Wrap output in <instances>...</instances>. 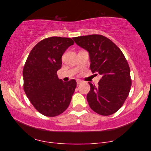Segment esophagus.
I'll list each match as a JSON object with an SVG mask.
<instances>
[{"mask_svg": "<svg viewBox=\"0 0 151 151\" xmlns=\"http://www.w3.org/2000/svg\"><path fill=\"white\" fill-rule=\"evenodd\" d=\"M76 82H77V84H80L82 82V80H77V81H76Z\"/></svg>", "mask_w": 151, "mask_h": 151, "instance_id": "1", "label": "esophagus"}]
</instances>
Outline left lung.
I'll use <instances>...</instances> for the list:
<instances>
[{
  "instance_id": "obj_1",
  "label": "left lung",
  "mask_w": 151,
  "mask_h": 151,
  "mask_svg": "<svg viewBox=\"0 0 151 151\" xmlns=\"http://www.w3.org/2000/svg\"><path fill=\"white\" fill-rule=\"evenodd\" d=\"M73 39L88 52L92 73L102 76L97 86L88 82L91 86L86 96L88 105L100 115L113 114L121 108L131 90V72L124 55L110 39L102 35Z\"/></svg>"
}]
</instances>
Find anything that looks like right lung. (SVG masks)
<instances>
[{"instance_id": "right-lung-1", "label": "right lung", "mask_w": 151, "mask_h": 151, "mask_svg": "<svg viewBox=\"0 0 151 151\" xmlns=\"http://www.w3.org/2000/svg\"><path fill=\"white\" fill-rule=\"evenodd\" d=\"M69 38L50 37L39 42L31 51L24 66V90L33 106L47 117H55L68 108L76 81L63 82L57 71L62 56L73 45Z\"/></svg>"}]
</instances>
